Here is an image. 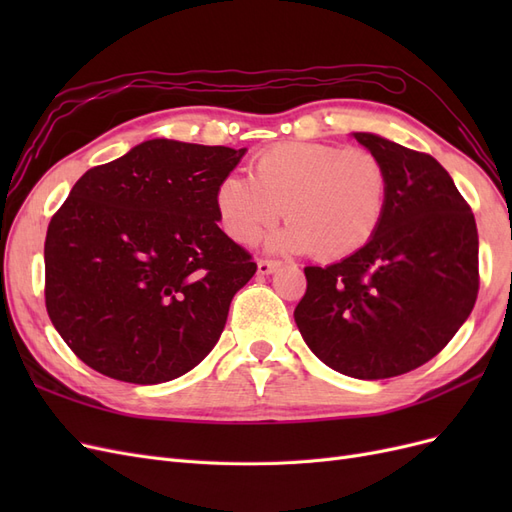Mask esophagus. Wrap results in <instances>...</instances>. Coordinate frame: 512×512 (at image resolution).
Masks as SVG:
<instances>
[{"label":"esophagus","instance_id":"1","mask_svg":"<svg viewBox=\"0 0 512 512\" xmlns=\"http://www.w3.org/2000/svg\"><path fill=\"white\" fill-rule=\"evenodd\" d=\"M277 269H280V262L277 260H258V273L260 275H271V273H275Z\"/></svg>","mask_w":512,"mask_h":512}]
</instances>
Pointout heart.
<instances>
[{"label": "heart", "mask_w": 512, "mask_h": 512, "mask_svg": "<svg viewBox=\"0 0 512 512\" xmlns=\"http://www.w3.org/2000/svg\"><path fill=\"white\" fill-rule=\"evenodd\" d=\"M389 177L376 153L329 143L288 141L262 149L252 179L228 175L215 190V211L226 235L243 245L288 215L269 239L277 252L352 256L376 237L386 211Z\"/></svg>", "instance_id": "heart-1"}]
</instances>
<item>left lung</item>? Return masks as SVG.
<instances>
[{"instance_id":"8db88e82","label":"left lung","mask_w":512,"mask_h":512,"mask_svg":"<svg viewBox=\"0 0 512 512\" xmlns=\"http://www.w3.org/2000/svg\"><path fill=\"white\" fill-rule=\"evenodd\" d=\"M354 138L386 168L384 218L363 250L305 267L294 322L324 365L382 380L433 359L468 320L478 294V232L436 158L378 134Z\"/></svg>"}]
</instances>
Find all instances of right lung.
Here are the masks:
<instances>
[{
  "label": "right lung",
  "mask_w": 512,
  "mask_h": 512,
  "mask_svg": "<svg viewBox=\"0 0 512 512\" xmlns=\"http://www.w3.org/2000/svg\"><path fill=\"white\" fill-rule=\"evenodd\" d=\"M243 156L153 138L74 183L46 230L44 301L85 365L160 384L218 344L232 297L256 273L215 211Z\"/></svg>",
  "instance_id": "add662e5"
}]
</instances>
